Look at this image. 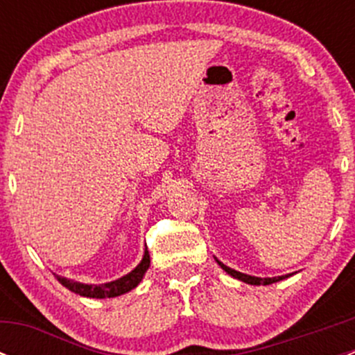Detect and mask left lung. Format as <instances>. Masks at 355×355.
<instances>
[{
	"mask_svg": "<svg viewBox=\"0 0 355 355\" xmlns=\"http://www.w3.org/2000/svg\"><path fill=\"white\" fill-rule=\"evenodd\" d=\"M218 264H220V266L223 268L228 275H232L234 278H239V280L245 282V284H250V285H271V284H275V282H280V280H284V278L288 277V275H285V277H278V278H257V277H250V275L241 273V271L232 270V268L225 266V264L220 263V261H218Z\"/></svg>",
	"mask_w": 355,
	"mask_h": 355,
	"instance_id": "left-lung-1",
	"label": "left lung"
}]
</instances>
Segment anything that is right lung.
<instances>
[{
  "instance_id": "obj_1",
  "label": "right lung",
  "mask_w": 355,
  "mask_h": 355,
  "mask_svg": "<svg viewBox=\"0 0 355 355\" xmlns=\"http://www.w3.org/2000/svg\"><path fill=\"white\" fill-rule=\"evenodd\" d=\"M149 264H151V257H149V250H146L144 257H142V261L137 264L135 270H132L130 273L118 278V280L110 282V284L85 285V284H78V282H73V280H68V278L58 277V275H56V278H58V282L63 285V287L71 290V292L78 293V295L92 297V299H108V297L121 295V293H127L130 292L132 288L137 287L139 282L142 280L144 273L148 271Z\"/></svg>"
}]
</instances>
